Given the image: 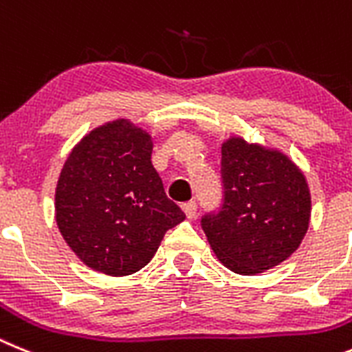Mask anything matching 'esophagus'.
<instances>
[{
    "instance_id": "1",
    "label": "esophagus",
    "mask_w": 352,
    "mask_h": 352,
    "mask_svg": "<svg viewBox=\"0 0 352 352\" xmlns=\"http://www.w3.org/2000/svg\"><path fill=\"white\" fill-rule=\"evenodd\" d=\"M182 210H184L186 218L193 219L195 216H197V201H186V204H182Z\"/></svg>"
}]
</instances>
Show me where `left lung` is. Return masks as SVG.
I'll use <instances>...</instances> for the list:
<instances>
[{
  "label": "left lung",
  "mask_w": 352,
  "mask_h": 352,
  "mask_svg": "<svg viewBox=\"0 0 352 352\" xmlns=\"http://www.w3.org/2000/svg\"><path fill=\"white\" fill-rule=\"evenodd\" d=\"M225 204L201 228L218 261L255 276L285 262L307 235L311 195L298 164L276 146L230 136L221 143Z\"/></svg>",
  "instance_id": "left-lung-1"
}]
</instances>
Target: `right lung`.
Returning <instances> with one entry per match:
<instances>
[{
  "label": "right lung",
  "instance_id": "add662e5",
  "mask_svg": "<svg viewBox=\"0 0 352 352\" xmlns=\"http://www.w3.org/2000/svg\"><path fill=\"white\" fill-rule=\"evenodd\" d=\"M154 140L129 118L106 122L69 152L54 191L63 241L87 267L127 276L152 261L184 212L152 166Z\"/></svg>",
  "mask_w": 352,
  "mask_h": 352
}]
</instances>
